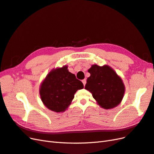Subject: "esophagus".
I'll return each instance as SVG.
<instances>
[{
	"mask_svg": "<svg viewBox=\"0 0 154 154\" xmlns=\"http://www.w3.org/2000/svg\"><path fill=\"white\" fill-rule=\"evenodd\" d=\"M82 83H83V85H84V86H85L86 83V79H83V80L82 81Z\"/></svg>",
	"mask_w": 154,
	"mask_h": 154,
	"instance_id": "obj_1",
	"label": "esophagus"
}]
</instances>
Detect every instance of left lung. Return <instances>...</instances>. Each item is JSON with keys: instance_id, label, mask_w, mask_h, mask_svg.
<instances>
[{"instance_id": "1", "label": "left lung", "mask_w": 154, "mask_h": 154, "mask_svg": "<svg viewBox=\"0 0 154 154\" xmlns=\"http://www.w3.org/2000/svg\"><path fill=\"white\" fill-rule=\"evenodd\" d=\"M90 76L87 79L85 89L100 107L112 109L117 106L123 98L125 87L121 78L107 65L94 64L88 70Z\"/></svg>"}]
</instances>
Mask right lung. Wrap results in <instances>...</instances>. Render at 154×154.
<instances>
[{"instance_id":"right-lung-1","label":"right lung","mask_w":154,"mask_h":154,"mask_svg":"<svg viewBox=\"0 0 154 154\" xmlns=\"http://www.w3.org/2000/svg\"><path fill=\"white\" fill-rule=\"evenodd\" d=\"M84 88L82 82L70 73L67 66L52 69L40 87L41 99L51 111L63 112L67 109L78 90Z\"/></svg>"}]
</instances>
